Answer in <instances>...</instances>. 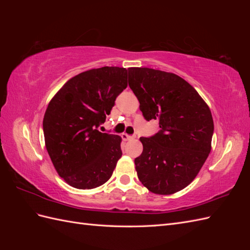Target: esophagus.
I'll return each instance as SVG.
<instances>
[{"label":"esophagus","mask_w":250,"mask_h":250,"mask_svg":"<svg viewBox=\"0 0 250 250\" xmlns=\"http://www.w3.org/2000/svg\"><path fill=\"white\" fill-rule=\"evenodd\" d=\"M121 137H122V139L124 141H129V140H132L134 138V135H129V134H127V133H122V135H121Z\"/></svg>","instance_id":"34e87169"}]
</instances>
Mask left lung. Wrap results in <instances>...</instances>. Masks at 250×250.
Masks as SVG:
<instances>
[{"mask_svg":"<svg viewBox=\"0 0 250 250\" xmlns=\"http://www.w3.org/2000/svg\"><path fill=\"white\" fill-rule=\"evenodd\" d=\"M128 83L144 118L158 120L161 128L140 139L143 152L134 160L140 181L160 195L183 190L210 152L214 121L208 106L190 83L173 73L129 67Z\"/></svg>","mask_w":250,"mask_h":250,"instance_id":"1","label":"left lung"}]
</instances>
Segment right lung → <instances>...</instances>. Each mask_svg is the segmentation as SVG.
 <instances>
[{"label": "right lung", "instance_id": "1", "mask_svg": "<svg viewBox=\"0 0 250 250\" xmlns=\"http://www.w3.org/2000/svg\"><path fill=\"white\" fill-rule=\"evenodd\" d=\"M127 87V70L103 66L78 74L50 101L42 121L51 161L70 186L89 190L105 184L122 156L119 135L98 127Z\"/></svg>", "mask_w": 250, "mask_h": 250}]
</instances>
